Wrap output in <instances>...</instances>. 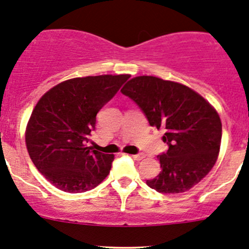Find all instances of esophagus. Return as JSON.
Listing matches in <instances>:
<instances>
[{"label":"esophagus","mask_w":249,"mask_h":249,"mask_svg":"<svg viewBox=\"0 0 249 249\" xmlns=\"http://www.w3.org/2000/svg\"><path fill=\"white\" fill-rule=\"evenodd\" d=\"M131 157H132L134 160L139 161V160H142V159L145 158V154L144 153H138V154H133V156H131Z\"/></svg>","instance_id":"esophagus-1"}]
</instances>
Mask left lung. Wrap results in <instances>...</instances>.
<instances>
[{
	"instance_id": "left-lung-1",
	"label": "left lung",
	"mask_w": 249,
	"mask_h": 249,
	"mask_svg": "<svg viewBox=\"0 0 249 249\" xmlns=\"http://www.w3.org/2000/svg\"><path fill=\"white\" fill-rule=\"evenodd\" d=\"M138 105L151 126L165 131L166 152L160 173L146 180L159 193H182L207 176L215 164L222 126L212 105L192 89L153 76H139L122 89Z\"/></svg>"
}]
</instances>
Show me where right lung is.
I'll use <instances>...</instances> for the list:
<instances>
[{"instance_id": "add662e5", "label": "right lung", "mask_w": 249, "mask_h": 249, "mask_svg": "<svg viewBox=\"0 0 249 249\" xmlns=\"http://www.w3.org/2000/svg\"><path fill=\"white\" fill-rule=\"evenodd\" d=\"M130 75L72 78L42 96L25 132L28 152L37 170L53 186L69 193L92 190L107 177L113 161L88 146L96 117Z\"/></svg>"}]
</instances>
